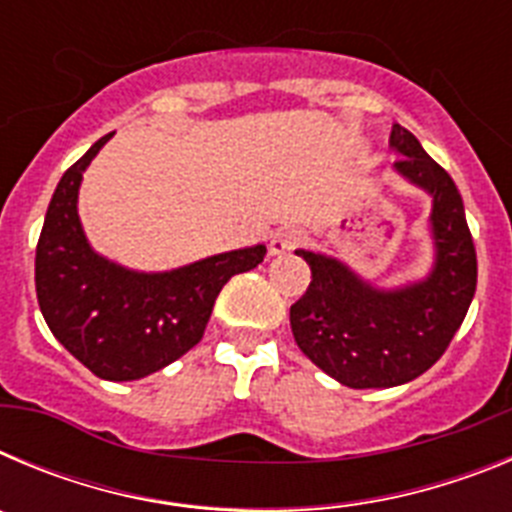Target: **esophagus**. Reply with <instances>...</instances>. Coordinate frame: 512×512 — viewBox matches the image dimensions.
I'll list each match as a JSON object with an SVG mask.
<instances>
[{"mask_svg": "<svg viewBox=\"0 0 512 512\" xmlns=\"http://www.w3.org/2000/svg\"><path fill=\"white\" fill-rule=\"evenodd\" d=\"M300 243V230L295 228H282L274 233V238L269 241V256H282V253L292 251Z\"/></svg>", "mask_w": 512, "mask_h": 512, "instance_id": "34e87169", "label": "esophagus"}]
</instances>
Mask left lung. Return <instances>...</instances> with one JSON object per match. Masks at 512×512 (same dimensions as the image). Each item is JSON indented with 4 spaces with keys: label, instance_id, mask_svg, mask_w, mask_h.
Segmentation results:
<instances>
[{
    "label": "left lung",
    "instance_id": "8db88e82",
    "mask_svg": "<svg viewBox=\"0 0 512 512\" xmlns=\"http://www.w3.org/2000/svg\"><path fill=\"white\" fill-rule=\"evenodd\" d=\"M395 171L431 197L428 230L433 266L423 279L384 289L366 282L336 256L297 248L312 282L289 307L302 354L354 390H384L413 382L449 348L477 289V253L464 202L420 140L392 125Z\"/></svg>",
    "mask_w": 512,
    "mask_h": 512
}]
</instances>
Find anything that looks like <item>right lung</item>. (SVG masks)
<instances>
[{"mask_svg":"<svg viewBox=\"0 0 512 512\" xmlns=\"http://www.w3.org/2000/svg\"><path fill=\"white\" fill-rule=\"evenodd\" d=\"M104 135L61 176L35 251V292L45 323L89 372L133 382L202 341L220 289L264 261L266 246L225 251L171 271H135L97 253L79 220V187Z\"/></svg>","mask_w":512,"mask_h":512,"instance_id":"1","label":"right lung"}]
</instances>
